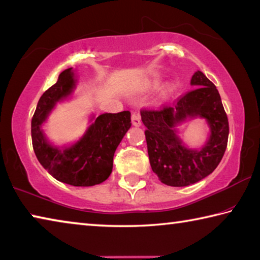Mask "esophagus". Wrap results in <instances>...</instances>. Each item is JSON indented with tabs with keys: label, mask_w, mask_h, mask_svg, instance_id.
Wrapping results in <instances>:
<instances>
[{
	"label": "esophagus",
	"mask_w": 260,
	"mask_h": 260,
	"mask_svg": "<svg viewBox=\"0 0 260 260\" xmlns=\"http://www.w3.org/2000/svg\"><path fill=\"white\" fill-rule=\"evenodd\" d=\"M132 124H133V126H136V127L141 126V124H142V122H141L140 115H138V114L132 115Z\"/></svg>",
	"instance_id": "obj_1"
}]
</instances>
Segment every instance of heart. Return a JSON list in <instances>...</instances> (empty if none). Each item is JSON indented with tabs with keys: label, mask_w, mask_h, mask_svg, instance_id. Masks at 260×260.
Masks as SVG:
<instances>
[{
	"label": "heart",
	"mask_w": 260,
	"mask_h": 260,
	"mask_svg": "<svg viewBox=\"0 0 260 260\" xmlns=\"http://www.w3.org/2000/svg\"><path fill=\"white\" fill-rule=\"evenodd\" d=\"M158 85H159V79H154V81L151 83V85L150 86L152 87V88H155V87H158ZM176 86H177V84L175 83V82H172V83H169L167 86H166V88H165V91H164V93H162V96L164 98H167L169 94H172L174 91H175L176 89Z\"/></svg>",
	"instance_id": "b5f03b06"
}]
</instances>
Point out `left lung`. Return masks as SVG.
I'll list each match as a JSON object with an SVG mask.
<instances>
[{"label":"left lung","instance_id":"left-lung-1","mask_svg":"<svg viewBox=\"0 0 260 260\" xmlns=\"http://www.w3.org/2000/svg\"><path fill=\"white\" fill-rule=\"evenodd\" d=\"M191 85L196 88L174 107L141 111L151 168L169 186H187L208 176L228 146L229 120L216 86L200 70L192 76ZM196 117L207 121L210 136L200 148H190L179 136L178 126Z\"/></svg>","mask_w":260,"mask_h":260}]
</instances>
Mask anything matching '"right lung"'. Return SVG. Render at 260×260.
Segmentation results:
<instances>
[{
	"instance_id": "add662e5",
	"label": "right lung",
	"mask_w": 260,
	"mask_h": 260,
	"mask_svg": "<svg viewBox=\"0 0 260 260\" xmlns=\"http://www.w3.org/2000/svg\"><path fill=\"white\" fill-rule=\"evenodd\" d=\"M77 82L75 70L66 69L41 96L31 119L32 148L40 164L59 182L93 186L110 176L115 151L132 126L131 112L91 115L89 126L77 141L68 145L53 144L43 126L55 107L73 96Z\"/></svg>"
}]
</instances>
